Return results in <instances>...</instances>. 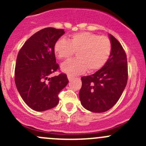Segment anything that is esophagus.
<instances>
[{"label": "esophagus", "instance_id": "34e87169", "mask_svg": "<svg viewBox=\"0 0 146 146\" xmlns=\"http://www.w3.org/2000/svg\"><path fill=\"white\" fill-rule=\"evenodd\" d=\"M67 77H68V80H69V81H70V80H71L73 78V76H71V75H69V74L68 75Z\"/></svg>", "mask_w": 146, "mask_h": 146}]
</instances>
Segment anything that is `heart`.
Here are the masks:
<instances>
[{"label":"heart","instance_id":"1","mask_svg":"<svg viewBox=\"0 0 146 146\" xmlns=\"http://www.w3.org/2000/svg\"><path fill=\"white\" fill-rule=\"evenodd\" d=\"M76 51L77 58L69 60L61 69L69 75H78L88 69L95 72L101 69L108 61L111 53V42L106 36H100L89 32L72 35L68 40L58 39L54 45V52L60 60H66Z\"/></svg>","mask_w":146,"mask_h":146}]
</instances>
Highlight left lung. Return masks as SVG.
<instances>
[{"mask_svg": "<svg viewBox=\"0 0 146 146\" xmlns=\"http://www.w3.org/2000/svg\"><path fill=\"white\" fill-rule=\"evenodd\" d=\"M111 53L106 64L91 76H82L79 92L84 108L92 112H104L118 102L128 80L127 58L119 42L110 35Z\"/></svg>", "mask_w": 146, "mask_h": 146, "instance_id": "obj_1", "label": "left lung"}]
</instances>
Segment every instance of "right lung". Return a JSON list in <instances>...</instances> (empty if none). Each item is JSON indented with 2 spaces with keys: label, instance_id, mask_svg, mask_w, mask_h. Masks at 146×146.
<instances>
[{
  "label": "right lung",
  "instance_id": "obj_1",
  "mask_svg": "<svg viewBox=\"0 0 146 146\" xmlns=\"http://www.w3.org/2000/svg\"><path fill=\"white\" fill-rule=\"evenodd\" d=\"M64 29L46 27L34 34L19 51L15 69L16 87L25 102L32 110L43 111L58 104V94L68 82L67 76L48 78L59 70L54 52L55 42Z\"/></svg>",
  "mask_w": 146,
  "mask_h": 146
}]
</instances>
